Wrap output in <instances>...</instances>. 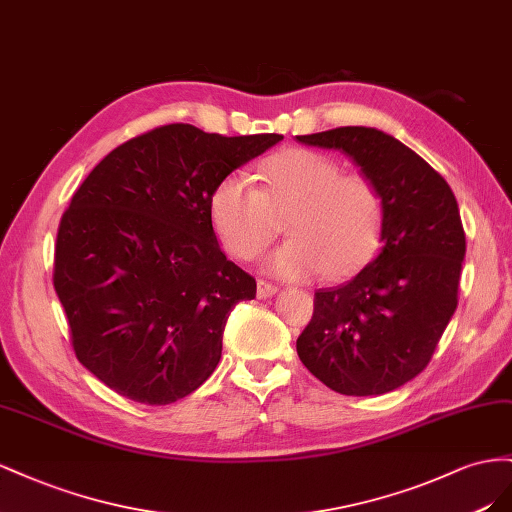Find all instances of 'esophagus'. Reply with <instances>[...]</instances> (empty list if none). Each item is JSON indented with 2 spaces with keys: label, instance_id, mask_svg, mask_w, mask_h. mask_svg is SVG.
I'll use <instances>...</instances> for the list:
<instances>
[{
  "label": "esophagus",
  "instance_id": "1",
  "mask_svg": "<svg viewBox=\"0 0 512 512\" xmlns=\"http://www.w3.org/2000/svg\"><path fill=\"white\" fill-rule=\"evenodd\" d=\"M276 291H279V287L272 285V283H266V281H257V298L259 300H266V298H272Z\"/></svg>",
  "mask_w": 512,
  "mask_h": 512
}]
</instances>
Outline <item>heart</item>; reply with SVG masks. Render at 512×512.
<instances>
[{"mask_svg":"<svg viewBox=\"0 0 512 512\" xmlns=\"http://www.w3.org/2000/svg\"><path fill=\"white\" fill-rule=\"evenodd\" d=\"M261 188L231 173L210 195V221L238 259L259 255L290 216L291 240L264 259V270L283 281L319 274L341 279L367 264L384 225L379 188L362 173H343L337 160L291 148L259 167Z\"/></svg>","mask_w":512,"mask_h":512,"instance_id":"obj_1","label":"heart"}]
</instances>
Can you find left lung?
<instances>
[{
  "label": "left lung",
  "instance_id": "obj_1",
  "mask_svg": "<svg viewBox=\"0 0 512 512\" xmlns=\"http://www.w3.org/2000/svg\"><path fill=\"white\" fill-rule=\"evenodd\" d=\"M296 139L347 154L384 201L382 251L347 283L315 291L298 356L347 397L397 390L427 367L457 309L465 257L457 199L425 158L384 130L343 126Z\"/></svg>",
  "mask_w": 512,
  "mask_h": 512
}]
</instances>
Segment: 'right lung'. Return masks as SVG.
Instances as JSON below:
<instances>
[{"mask_svg":"<svg viewBox=\"0 0 512 512\" xmlns=\"http://www.w3.org/2000/svg\"><path fill=\"white\" fill-rule=\"evenodd\" d=\"M281 139L160 126L107 154L72 195L53 285L75 354L102 384L167 405L212 375L229 311L257 283L218 246L210 195Z\"/></svg>","mask_w":512,"mask_h":512,"instance_id":"obj_1","label":"right lung"}]
</instances>
